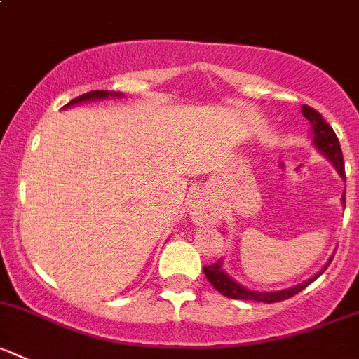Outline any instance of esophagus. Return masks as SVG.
Instances as JSON below:
<instances>
[{
  "mask_svg": "<svg viewBox=\"0 0 359 359\" xmlns=\"http://www.w3.org/2000/svg\"><path fill=\"white\" fill-rule=\"evenodd\" d=\"M189 212L193 221L200 222V224L201 222H208L212 219V210L203 198H194V200L191 201Z\"/></svg>",
  "mask_w": 359,
  "mask_h": 359,
  "instance_id": "obj_1",
  "label": "esophagus"
}]
</instances>
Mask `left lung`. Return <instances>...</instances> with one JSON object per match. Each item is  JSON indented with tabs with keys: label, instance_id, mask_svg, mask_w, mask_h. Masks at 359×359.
<instances>
[{
	"label": "left lung",
	"instance_id": "left-lung-1",
	"mask_svg": "<svg viewBox=\"0 0 359 359\" xmlns=\"http://www.w3.org/2000/svg\"><path fill=\"white\" fill-rule=\"evenodd\" d=\"M302 114H304L305 119L312 124V135H314V145L333 163L337 172L340 173L342 179H346V168H344V158H342V149H340V142L337 138L335 131L332 130L328 123L323 119L321 114L318 110H314L312 107L304 105L302 107ZM342 203L346 207V193L342 194ZM332 261V259H330ZM328 263L321 268V272L316 273L312 279L305 280V283L298 284V286L290 287V290L284 291H273V293H259V291H250L247 287H243L242 284L235 283L228 273L222 270V263L217 261V263H212L208 266H203V272L207 276L208 283L215 287L221 294L224 297L231 298V300H252V302H263V304H276V302H283L287 300V298L294 297L300 291H304L305 287L309 286L311 283H314L323 272H325L326 268H328Z\"/></svg>",
	"mask_w": 359,
	"mask_h": 359
}]
</instances>
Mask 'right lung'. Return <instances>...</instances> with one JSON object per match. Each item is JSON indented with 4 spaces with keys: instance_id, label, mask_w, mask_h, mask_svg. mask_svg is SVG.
<instances>
[{
    "instance_id": "right-lung-1",
    "label": "right lung",
    "mask_w": 359,
    "mask_h": 359,
    "mask_svg": "<svg viewBox=\"0 0 359 359\" xmlns=\"http://www.w3.org/2000/svg\"><path fill=\"white\" fill-rule=\"evenodd\" d=\"M109 96H123V95H121V93H109V91H91V93H86V95L82 96H76L75 100L66 103V107L76 105V103H82V102H93V100H103V98H109Z\"/></svg>"
}]
</instances>
